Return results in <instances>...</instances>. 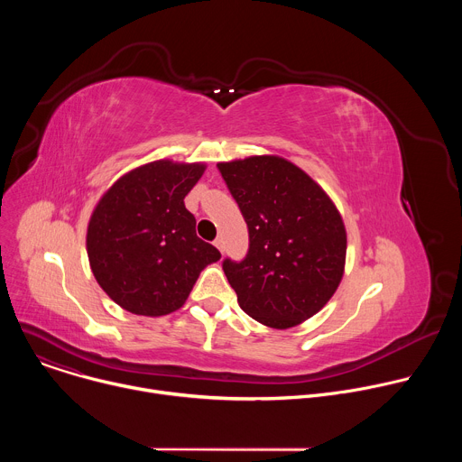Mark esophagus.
Returning <instances> with one entry per match:
<instances>
[{"instance_id":"esophagus-1","label":"esophagus","mask_w":462,"mask_h":462,"mask_svg":"<svg viewBox=\"0 0 462 462\" xmlns=\"http://www.w3.org/2000/svg\"><path fill=\"white\" fill-rule=\"evenodd\" d=\"M214 245H216V246H217V250H219V252H221V254H223V252H225V245H223V239H221V237H217V239H216V241H214Z\"/></svg>"}]
</instances>
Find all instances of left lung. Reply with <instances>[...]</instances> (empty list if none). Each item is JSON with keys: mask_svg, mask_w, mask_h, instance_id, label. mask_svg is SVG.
<instances>
[{"mask_svg": "<svg viewBox=\"0 0 462 462\" xmlns=\"http://www.w3.org/2000/svg\"><path fill=\"white\" fill-rule=\"evenodd\" d=\"M248 226L243 261H223L239 307L273 328L314 316L337 292L347 234L340 212L301 168L276 155L217 164Z\"/></svg>", "mask_w": 462, "mask_h": 462, "instance_id": "left-lung-1", "label": "left lung"}]
</instances>
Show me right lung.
Listing matches in <instances>:
<instances>
[{"instance_id": "right-lung-1", "label": "right lung", "mask_w": 462, "mask_h": 462, "mask_svg": "<svg viewBox=\"0 0 462 462\" xmlns=\"http://www.w3.org/2000/svg\"><path fill=\"white\" fill-rule=\"evenodd\" d=\"M203 162L153 161L124 173L95 207L88 257L95 280L122 309L164 316L180 309L219 250L197 237L184 197Z\"/></svg>"}]
</instances>
